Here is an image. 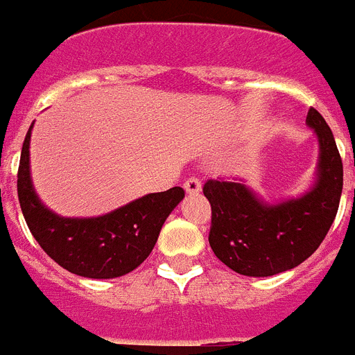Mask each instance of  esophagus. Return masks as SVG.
Masks as SVG:
<instances>
[{"instance_id":"34e87169","label":"esophagus","mask_w":355,"mask_h":355,"mask_svg":"<svg viewBox=\"0 0 355 355\" xmlns=\"http://www.w3.org/2000/svg\"><path fill=\"white\" fill-rule=\"evenodd\" d=\"M184 190H187V193H199L200 190H202V183H200L197 178H190V180L184 181Z\"/></svg>"}]
</instances>
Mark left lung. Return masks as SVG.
<instances>
[{
    "label": "left lung",
    "instance_id": "1",
    "mask_svg": "<svg viewBox=\"0 0 355 355\" xmlns=\"http://www.w3.org/2000/svg\"><path fill=\"white\" fill-rule=\"evenodd\" d=\"M306 124L318 140V159L315 178L300 196L266 200L233 181H208L202 188L211 205L209 245L238 274L270 277L291 270L318 249L334 222L343 163L331 128L315 108Z\"/></svg>",
    "mask_w": 355,
    "mask_h": 355
}]
</instances>
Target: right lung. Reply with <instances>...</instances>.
<instances>
[{
    "instance_id": "right-lung-1",
    "label": "right lung",
    "mask_w": 355,
    "mask_h": 355,
    "mask_svg": "<svg viewBox=\"0 0 355 355\" xmlns=\"http://www.w3.org/2000/svg\"><path fill=\"white\" fill-rule=\"evenodd\" d=\"M24 139L17 196L24 220L44 252L71 274L115 279L133 272L156 245L162 225L184 197L181 187L147 193L97 216H62L40 200L31 181L30 140Z\"/></svg>"
}]
</instances>
